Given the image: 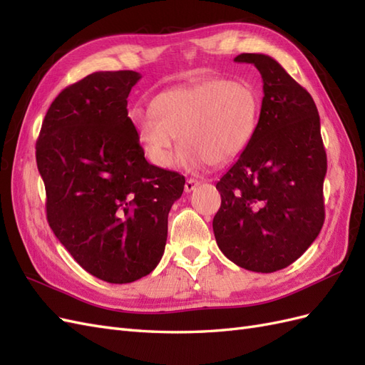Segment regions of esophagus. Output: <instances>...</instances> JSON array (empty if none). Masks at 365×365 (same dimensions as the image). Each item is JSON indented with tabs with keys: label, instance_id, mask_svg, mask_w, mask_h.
Masks as SVG:
<instances>
[{
	"label": "esophagus",
	"instance_id": "34e87169",
	"mask_svg": "<svg viewBox=\"0 0 365 365\" xmlns=\"http://www.w3.org/2000/svg\"><path fill=\"white\" fill-rule=\"evenodd\" d=\"M200 185V180L197 179H188L185 183V192H191L192 190H195V186Z\"/></svg>",
	"mask_w": 365,
	"mask_h": 365
}]
</instances>
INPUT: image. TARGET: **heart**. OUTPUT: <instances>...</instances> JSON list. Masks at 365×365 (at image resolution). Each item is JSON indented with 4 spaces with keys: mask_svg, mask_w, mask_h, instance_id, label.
Here are the masks:
<instances>
[{
    "mask_svg": "<svg viewBox=\"0 0 365 365\" xmlns=\"http://www.w3.org/2000/svg\"><path fill=\"white\" fill-rule=\"evenodd\" d=\"M259 112V93L248 83L208 78L158 93L153 110H134L133 118L155 165H173L180 135L182 162L197 166L237 157L256 133Z\"/></svg>",
    "mask_w": 365,
    "mask_h": 365,
    "instance_id": "obj_1",
    "label": "heart"
}]
</instances>
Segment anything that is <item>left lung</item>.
Masks as SVG:
<instances>
[{
  "label": "left lung",
  "instance_id": "obj_1",
  "mask_svg": "<svg viewBox=\"0 0 365 365\" xmlns=\"http://www.w3.org/2000/svg\"><path fill=\"white\" fill-rule=\"evenodd\" d=\"M262 76L264 98L253 138L216 188L217 247L231 262L273 273L301 257L324 225L327 154L317 108L268 55L240 53Z\"/></svg>",
  "mask_w": 365,
  "mask_h": 365
}]
</instances>
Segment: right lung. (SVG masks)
<instances>
[{
  "label": "right lung",
  "mask_w": 365,
  "mask_h": 365,
  "mask_svg": "<svg viewBox=\"0 0 365 365\" xmlns=\"http://www.w3.org/2000/svg\"><path fill=\"white\" fill-rule=\"evenodd\" d=\"M134 71L93 72L52 101L36 140L53 235L88 273L129 284L160 262L185 177L148 163L128 117Z\"/></svg>",
  "instance_id": "add662e5"
}]
</instances>
